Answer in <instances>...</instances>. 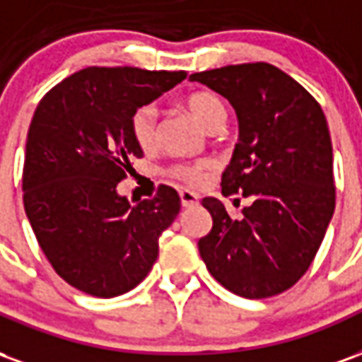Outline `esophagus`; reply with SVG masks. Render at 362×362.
<instances>
[{"label":"esophagus","instance_id":"obj_1","mask_svg":"<svg viewBox=\"0 0 362 362\" xmlns=\"http://www.w3.org/2000/svg\"><path fill=\"white\" fill-rule=\"evenodd\" d=\"M180 202L182 207H194V205L199 204V197H197V194H194V192H189V189H182Z\"/></svg>","mask_w":362,"mask_h":362}]
</instances>
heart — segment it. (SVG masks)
<instances>
[{"label": "heart", "mask_w": 362, "mask_h": 362, "mask_svg": "<svg viewBox=\"0 0 362 362\" xmlns=\"http://www.w3.org/2000/svg\"><path fill=\"white\" fill-rule=\"evenodd\" d=\"M186 108L192 114V118L204 127L209 126L215 119L225 118V104L221 103V98H217L211 93H196V95H192L186 100ZM155 119H157V112H155V108L151 104L137 108L134 116H132V134H134V139L145 151L153 149V145H155ZM205 168H207L205 163L180 165L174 168V174L184 178V180L197 182L202 178Z\"/></svg>", "instance_id": "obj_1"}]
</instances>
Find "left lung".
Listing matches in <instances>:
<instances>
[{
    "label": "left lung",
    "mask_w": 362,
    "mask_h": 362,
    "mask_svg": "<svg viewBox=\"0 0 362 362\" xmlns=\"http://www.w3.org/2000/svg\"><path fill=\"white\" fill-rule=\"evenodd\" d=\"M225 96L238 143L223 173V194L252 204L243 219L215 197L209 235L197 248L221 285L244 298L279 295L303 277L334 217V149L320 104L269 64H240L189 75Z\"/></svg>",
    "instance_id": "1"
}]
</instances>
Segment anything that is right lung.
<instances>
[{
    "label": "right lung",
    "instance_id": "obj_1",
    "mask_svg": "<svg viewBox=\"0 0 362 362\" xmlns=\"http://www.w3.org/2000/svg\"><path fill=\"white\" fill-rule=\"evenodd\" d=\"M186 79V71L87 67L36 106L23 168V202L36 240L62 279L100 298L137 287L158 256V236L180 213V196L118 194L143 149L132 134L137 108Z\"/></svg>",
    "mask_w": 362,
    "mask_h": 362
}]
</instances>
